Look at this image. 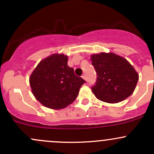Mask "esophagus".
<instances>
[{
    "label": "esophagus",
    "instance_id": "34e87169",
    "mask_svg": "<svg viewBox=\"0 0 154 154\" xmlns=\"http://www.w3.org/2000/svg\"><path fill=\"white\" fill-rule=\"evenodd\" d=\"M82 77H83V79H84V80H86V75H85V74H83V76H82Z\"/></svg>",
    "mask_w": 154,
    "mask_h": 154
}]
</instances>
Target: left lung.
Returning <instances> with one entry per match:
<instances>
[{
	"instance_id": "left-lung-1",
	"label": "left lung",
	"mask_w": 154,
	"mask_h": 154,
	"mask_svg": "<svg viewBox=\"0 0 154 154\" xmlns=\"http://www.w3.org/2000/svg\"><path fill=\"white\" fill-rule=\"evenodd\" d=\"M91 60L97 76L91 90L97 99L119 103L131 95L139 75L127 60L112 53H100L93 54Z\"/></svg>"
}]
</instances>
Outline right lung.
<instances>
[{
	"label": "right lung",
	"mask_w": 154,
	"mask_h": 154,
	"mask_svg": "<svg viewBox=\"0 0 154 154\" xmlns=\"http://www.w3.org/2000/svg\"><path fill=\"white\" fill-rule=\"evenodd\" d=\"M64 54H53L42 60L29 77L33 95L45 106L60 109L71 104L86 83L68 66Z\"/></svg>",
	"instance_id": "1"
}]
</instances>
